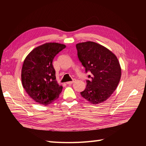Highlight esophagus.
Instances as JSON below:
<instances>
[{"instance_id": "esophagus-1", "label": "esophagus", "mask_w": 146, "mask_h": 146, "mask_svg": "<svg viewBox=\"0 0 146 146\" xmlns=\"http://www.w3.org/2000/svg\"><path fill=\"white\" fill-rule=\"evenodd\" d=\"M76 81V79H73V80L72 81H70V82H67L66 83L68 84V85H71V84H72V83H74Z\"/></svg>"}]
</instances>
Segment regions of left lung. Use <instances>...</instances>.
I'll list each match as a JSON object with an SVG mask.
<instances>
[{"mask_svg": "<svg viewBox=\"0 0 146 146\" xmlns=\"http://www.w3.org/2000/svg\"><path fill=\"white\" fill-rule=\"evenodd\" d=\"M76 48L86 72L91 73L81 96L92 104L102 103L111 96L120 81L121 68L117 56L107 47L92 41L78 43Z\"/></svg>", "mask_w": 146, "mask_h": 146, "instance_id": "1", "label": "left lung"}]
</instances>
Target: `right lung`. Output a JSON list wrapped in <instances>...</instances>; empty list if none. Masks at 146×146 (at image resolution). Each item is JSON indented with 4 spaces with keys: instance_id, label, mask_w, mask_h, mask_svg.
I'll return each instance as SVG.
<instances>
[{
    "instance_id": "obj_1",
    "label": "right lung",
    "mask_w": 146,
    "mask_h": 146,
    "mask_svg": "<svg viewBox=\"0 0 146 146\" xmlns=\"http://www.w3.org/2000/svg\"><path fill=\"white\" fill-rule=\"evenodd\" d=\"M66 47L58 42H46L33 48L24 61L22 84L27 94L39 104L52 103L62 91L63 86L56 80L52 61Z\"/></svg>"
}]
</instances>
